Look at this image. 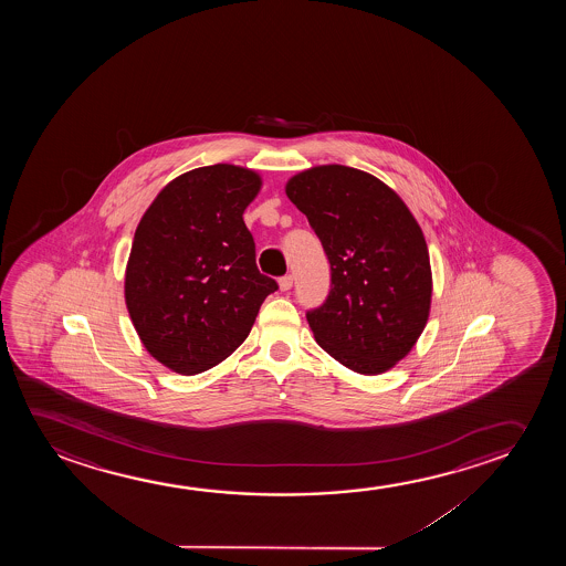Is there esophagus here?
<instances>
[{"label": "esophagus", "mask_w": 566, "mask_h": 566, "mask_svg": "<svg viewBox=\"0 0 566 566\" xmlns=\"http://www.w3.org/2000/svg\"><path fill=\"white\" fill-rule=\"evenodd\" d=\"M280 290H290V287L294 286V276L292 274H286V276H282V279L279 280Z\"/></svg>", "instance_id": "obj_1"}]
</instances>
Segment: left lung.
I'll return each mask as SVG.
<instances>
[{
	"instance_id": "left-lung-1",
	"label": "left lung",
	"mask_w": 566,
	"mask_h": 566,
	"mask_svg": "<svg viewBox=\"0 0 566 566\" xmlns=\"http://www.w3.org/2000/svg\"><path fill=\"white\" fill-rule=\"evenodd\" d=\"M331 263V292L307 311L326 354L361 375L400 361L426 328L431 266L426 238L402 199L367 171L331 164L287 181Z\"/></svg>"
}]
</instances>
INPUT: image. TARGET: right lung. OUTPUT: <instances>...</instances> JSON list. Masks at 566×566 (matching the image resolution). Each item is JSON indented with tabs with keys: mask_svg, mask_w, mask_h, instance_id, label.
Wrapping results in <instances>:
<instances>
[{
	"mask_svg": "<svg viewBox=\"0 0 566 566\" xmlns=\"http://www.w3.org/2000/svg\"><path fill=\"white\" fill-rule=\"evenodd\" d=\"M255 171L214 164L170 181L140 218L125 303L148 354L181 375L207 371L248 338L279 284L256 269L243 210Z\"/></svg>",
	"mask_w": 566,
	"mask_h": 566,
	"instance_id": "right-lung-1",
	"label": "right lung"
}]
</instances>
